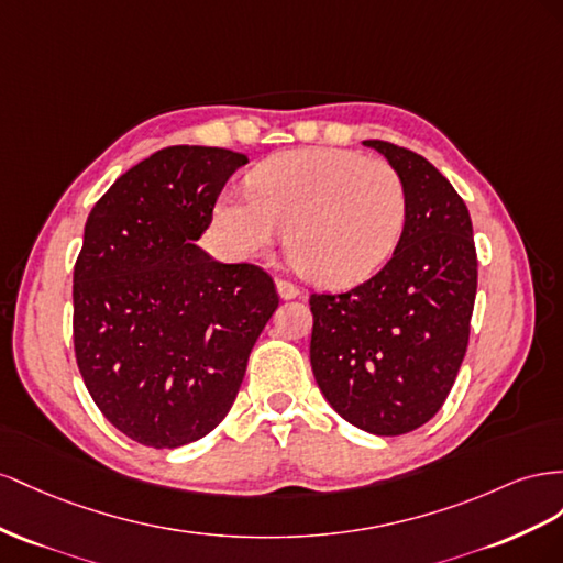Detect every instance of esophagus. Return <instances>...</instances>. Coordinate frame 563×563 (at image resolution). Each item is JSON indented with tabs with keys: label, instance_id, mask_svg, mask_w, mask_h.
<instances>
[{
	"label": "esophagus",
	"instance_id": "34e87169",
	"mask_svg": "<svg viewBox=\"0 0 563 563\" xmlns=\"http://www.w3.org/2000/svg\"><path fill=\"white\" fill-rule=\"evenodd\" d=\"M276 290H278V295H280V299H295V297H299L301 292H299V287L295 285V283H290V280H276Z\"/></svg>",
	"mask_w": 563,
	"mask_h": 563
}]
</instances>
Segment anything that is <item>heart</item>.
<instances>
[{"label":"heart","mask_w":563,"mask_h":563,"mask_svg":"<svg viewBox=\"0 0 563 563\" xmlns=\"http://www.w3.org/2000/svg\"><path fill=\"white\" fill-rule=\"evenodd\" d=\"M250 192H223L214 223L235 256L264 254L285 235L290 264L320 285L371 278L389 262L408 219L406 181L384 159L344 148H299L268 157Z\"/></svg>","instance_id":"heart-1"}]
</instances>
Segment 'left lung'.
Wrapping results in <instances>:
<instances>
[{
    "instance_id": "8db88e82",
    "label": "left lung",
    "mask_w": 563,
    "mask_h": 563,
    "mask_svg": "<svg viewBox=\"0 0 563 563\" xmlns=\"http://www.w3.org/2000/svg\"><path fill=\"white\" fill-rule=\"evenodd\" d=\"M404 176L408 219L391 260L342 295H311V367L328 404L377 437L429 422L451 394L476 299L472 219L429 159L363 141Z\"/></svg>"
}]
</instances>
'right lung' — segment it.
Wrapping results in <instances>:
<instances>
[{"label": "right lung", "mask_w": 563, "mask_h": 563, "mask_svg": "<svg viewBox=\"0 0 563 563\" xmlns=\"http://www.w3.org/2000/svg\"><path fill=\"white\" fill-rule=\"evenodd\" d=\"M247 155L169 146L108 188L73 276V340L106 420L151 448L207 437L238 396L278 292L254 264L196 245Z\"/></svg>", "instance_id": "right-lung-1"}]
</instances>
